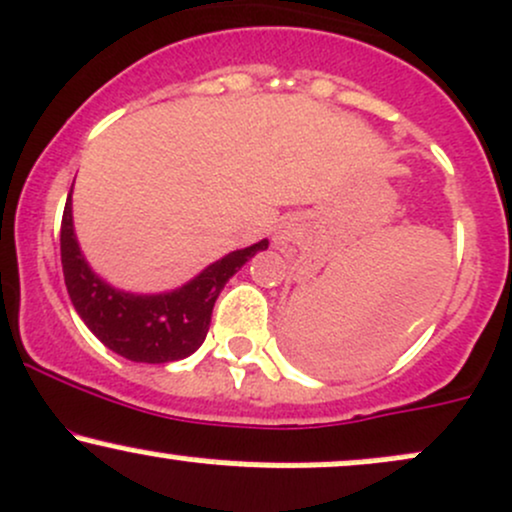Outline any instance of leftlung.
I'll use <instances>...</instances> for the list:
<instances>
[{
	"mask_svg": "<svg viewBox=\"0 0 512 512\" xmlns=\"http://www.w3.org/2000/svg\"><path fill=\"white\" fill-rule=\"evenodd\" d=\"M376 333H379V330H376ZM289 342L291 347H294L296 355L306 359V362H316V359L330 355L335 345L333 340H328L325 335L318 333V325L313 323V313L301 311V308H291L289 311Z\"/></svg>",
	"mask_w": 512,
	"mask_h": 512,
	"instance_id": "1",
	"label": "left lung"
}]
</instances>
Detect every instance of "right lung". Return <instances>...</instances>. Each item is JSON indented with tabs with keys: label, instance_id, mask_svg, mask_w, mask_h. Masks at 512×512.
I'll return each mask as SVG.
<instances>
[{
	"label": "right lung",
	"instance_id": "1",
	"mask_svg": "<svg viewBox=\"0 0 512 512\" xmlns=\"http://www.w3.org/2000/svg\"><path fill=\"white\" fill-rule=\"evenodd\" d=\"M267 245V240H260L245 250L230 252L170 294L136 296L101 282L84 262L72 230L70 196L60 226V260L75 311L109 350L131 362L148 364L177 362L199 350L223 286L252 255L267 250Z\"/></svg>",
	"mask_w": 512,
	"mask_h": 512
}]
</instances>
